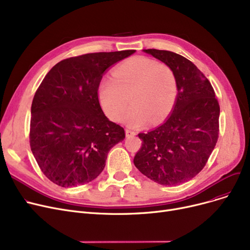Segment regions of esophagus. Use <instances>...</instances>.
Listing matches in <instances>:
<instances>
[{
  "instance_id": "1",
  "label": "esophagus",
  "mask_w": 250,
  "mask_h": 250,
  "mask_svg": "<svg viewBox=\"0 0 250 250\" xmlns=\"http://www.w3.org/2000/svg\"><path fill=\"white\" fill-rule=\"evenodd\" d=\"M125 136H126L127 138L134 137V136H136V132L132 131V129H129V128H126V129H125Z\"/></svg>"
}]
</instances>
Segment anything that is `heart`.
<instances>
[{
  "instance_id": "1",
  "label": "heart",
  "mask_w": 250,
  "mask_h": 250,
  "mask_svg": "<svg viewBox=\"0 0 250 250\" xmlns=\"http://www.w3.org/2000/svg\"><path fill=\"white\" fill-rule=\"evenodd\" d=\"M113 79H103L98 100L113 122L122 121L131 96L133 105L125 116L131 126L164 123L175 107L178 88L172 71L158 61L144 56L128 58L113 69Z\"/></svg>"
}]
</instances>
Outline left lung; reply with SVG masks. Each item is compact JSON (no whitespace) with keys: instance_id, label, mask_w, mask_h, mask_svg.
I'll use <instances>...</instances> for the list:
<instances>
[{"instance_id":"1","label":"left lung","mask_w":250,"mask_h":250,"mask_svg":"<svg viewBox=\"0 0 250 250\" xmlns=\"http://www.w3.org/2000/svg\"><path fill=\"white\" fill-rule=\"evenodd\" d=\"M144 52L171 69L178 97L164 124L138 135L142 147L134 164L144 176L160 185H180L198 175L214 149L220 132V105L211 83L190 60L170 51Z\"/></svg>"}]
</instances>
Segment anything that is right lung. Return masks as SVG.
<instances>
[{
    "mask_svg": "<svg viewBox=\"0 0 250 250\" xmlns=\"http://www.w3.org/2000/svg\"><path fill=\"white\" fill-rule=\"evenodd\" d=\"M135 50L84 54L58 62L31 104L29 144L42 173L61 187L83 185L105 167L108 152L125 139L98 100L105 70Z\"/></svg>",
    "mask_w": 250,
    "mask_h": 250,
    "instance_id": "1",
    "label": "right lung"
}]
</instances>
